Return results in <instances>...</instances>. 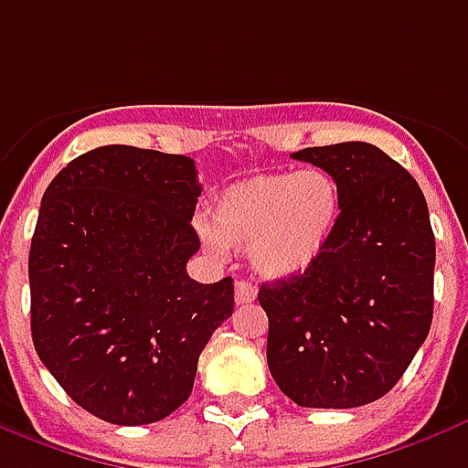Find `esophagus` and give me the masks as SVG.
<instances>
[{"label":"esophagus","instance_id":"34e87169","mask_svg":"<svg viewBox=\"0 0 468 468\" xmlns=\"http://www.w3.org/2000/svg\"><path fill=\"white\" fill-rule=\"evenodd\" d=\"M255 297H258V292H255V287H252L250 282H245V280H238V282H235V303L250 304L255 303Z\"/></svg>","mask_w":468,"mask_h":468}]
</instances>
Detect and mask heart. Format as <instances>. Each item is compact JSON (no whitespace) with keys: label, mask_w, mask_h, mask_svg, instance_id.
Masks as SVG:
<instances>
[{"label":"heart","mask_w":468,"mask_h":468,"mask_svg":"<svg viewBox=\"0 0 468 468\" xmlns=\"http://www.w3.org/2000/svg\"><path fill=\"white\" fill-rule=\"evenodd\" d=\"M340 216V188L327 171L262 173L216 196L203 235L213 250H248L261 278L290 280L322 261Z\"/></svg>","instance_id":"b5f03b06"}]
</instances>
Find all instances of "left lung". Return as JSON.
I'll use <instances>...</instances> for the list:
<instances>
[{
  "mask_svg": "<svg viewBox=\"0 0 468 468\" xmlns=\"http://www.w3.org/2000/svg\"><path fill=\"white\" fill-rule=\"evenodd\" d=\"M292 158L337 181L342 216L313 270L261 285L270 375L300 407H362L399 382L431 327L437 248L427 200L372 144L303 148Z\"/></svg>",
  "mask_w": 468,
  "mask_h": 468,
  "instance_id": "1",
  "label": "left lung"
}]
</instances>
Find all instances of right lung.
<instances>
[{
    "label": "right lung",
    "mask_w": 468,
    "mask_h": 468,
    "mask_svg": "<svg viewBox=\"0 0 468 468\" xmlns=\"http://www.w3.org/2000/svg\"><path fill=\"white\" fill-rule=\"evenodd\" d=\"M188 155L101 146L44 190L29 250L31 340L71 399L138 427L190 397L198 357L233 314V280L203 285Z\"/></svg>",
    "instance_id": "right-lung-1"
}]
</instances>
